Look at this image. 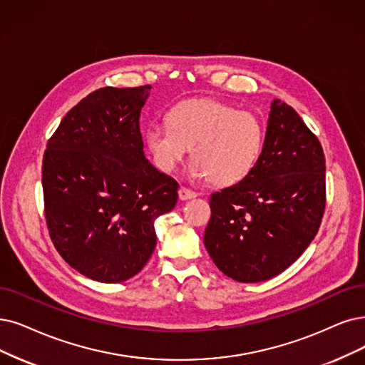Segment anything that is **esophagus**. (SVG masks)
Listing matches in <instances>:
<instances>
[{
  "label": "esophagus",
  "mask_w": 365,
  "mask_h": 365,
  "mask_svg": "<svg viewBox=\"0 0 365 365\" xmlns=\"http://www.w3.org/2000/svg\"><path fill=\"white\" fill-rule=\"evenodd\" d=\"M178 196H180V199L181 200H187V199H193V197H196L197 196V193L196 192H193V190H190V188H187V187H180V190H178Z\"/></svg>",
  "instance_id": "34e87169"
}]
</instances>
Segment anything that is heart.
<instances>
[{
  "mask_svg": "<svg viewBox=\"0 0 365 365\" xmlns=\"http://www.w3.org/2000/svg\"><path fill=\"white\" fill-rule=\"evenodd\" d=\"M168 121L145 130L154 165L172 172L192 148V175L214 185L242 181L264 147L265 130L255 113L214 98L184 100L170 109Z\"/></svg>",
  "mask_w": 365,
  "mask_h": 365,
  "instance_id": "obj_1",
  "label": "heart"
}]
</instances>
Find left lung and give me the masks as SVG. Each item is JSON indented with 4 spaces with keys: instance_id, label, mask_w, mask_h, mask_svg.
<instances>
[{
    "instance_id": "left-lung-1",
    "label": "left lung",
    "mask_w": 365,
    "mask_h": 365,
    "mask_svg": "<svg viewBox=\"0 0 365 365\" xmlns=\"http://www.w3.org/2000/svg\"><path fill=\"white\" fill-rule=\"evenodd\" d=\"M325 203L322 145L294 108L275 98L256 166L242 181L211 195L203 242L230 279L269 280L310 245Z\"/></svg>"
}]
</instances>
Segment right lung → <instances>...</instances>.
I'll use <instances>...</instances> for the list:
<instances>
[{
	"label": "right lung",
	"mask_w": 365,
	"mask_h": 365,
	"mask_svg": "<svg viewBox=\"0 0 365 365\" xmlns=\"http://www.w3.org/2000/svg\"><path fill=\"white\" fill-rule=\"evenodd\" d=\"M150 90L93 91L67 112L43 155L49 237L71 268L101 283L125 282L145 267L155 218L178 200V182L143 155L139 118Z\"/></svg>",
	"instance_id": "obj_1"
}]
</instances>
